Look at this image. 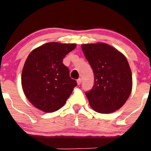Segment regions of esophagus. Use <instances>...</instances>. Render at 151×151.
Returning a JSON list of instances; mask_svg holds the SVG:
<instances>
[{
	"label": "esophagus",
	"instance_id": "1",
	"mask_svg": "<svg viewBox=\"0 0 151 151\" xmlns=\"http://www.w3.org/2000/svg\"><path fill=\"white\" fill-rule=\"evenodd\" d=\"M81 83V78H78L77 80V83L78 85H80Z\"/></svg>",
	"mask_w": 151,
	"mask_h": 151
}]
</instances>
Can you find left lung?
I'll use <instances>...</instances> for the list:
<instances>
[{"mask_svg": "<svg viewBox=\"0 0 151 151\" xmlns=\"http://www.w3.org/2000/svg\"><path fill=\"white\" fill-rule=\"evenodd\" d=\"M83 53L93 70L95 83L86 92L89 105L101 114L121 108L132 90V74L126 56L104 42L81 45Z\"/></svg>", "mask_w": 151, "mask_h": 151, "instance_id": "obj_1", "label": "left lung"}]
</instances>
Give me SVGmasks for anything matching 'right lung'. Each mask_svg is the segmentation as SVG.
<instances>
[{
	"mask_svg": "<svg viewBox=\"0 0 151 151\" xmlns=\"http://www.w3.org/2000/svg\"><path fill=\"white\" fill-rule=\"evenodd\" d=\"M76 47L75 43L48 42L34 49L27 57L22 88L27 99L40 111L51 113L62 108L77 85L62 63Z\"/></svg>",
	"mask_w": 151,
	"mask_h": 151,
	"instance_id": "add662e5",
	"label": "right lung"
}]
</instances>
